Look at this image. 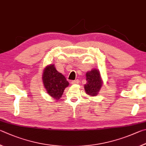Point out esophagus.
<instances>
[{"label":"esophagus","instance_id":"obj_1","mask_svg":"<svg viewBox=\"0 0 146 146\" xmlns=\"http://www.w3.org/2000/svg\"><path fill=\"white\" fill-rule=\"evenodd\" d=\"M79 83V80H74V81H71V83L72 84H77Z\"/></svg>","mask_w":146,"mask_h":146}]
</instances>
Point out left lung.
<instances>
[{"label":"left lung","instance_id":"1","mask_svg":"<svg viewBox=\"0 0 146 146\" xmlns=\"http://www.w3.org/2000/svg\"><path fill=\"white\" fill-rule=\"evenodd\" d=\"M86 82L85 85V90L86 94L91 96H96L102 86V81L100 74L97 69L88 72L86 74Z\"/></svg>","mask_w":146,"mask_h":146}]
</instances>
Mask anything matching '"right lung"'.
<instances>
[{
	"mask_svg": "<svg viewBox=\"0 0 146 146\" xmlns=\"http://www.w3.org/2000/svg\"><path fill=\"white\" fill-rule=\"evenodd\" d=\"M42 80L47 92L55 99H60L69 84L65 76L58 72L52 64L46 66Z\"/></svg>",
	"mask_w": 146,
	"mask_h": 146,
	"instance_id": "obj_1",
	"label": "right lung"
}]
</instances>
